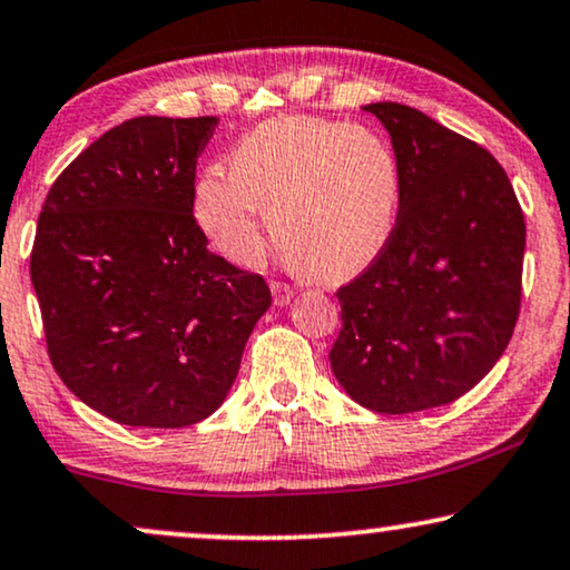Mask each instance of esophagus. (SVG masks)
I'll return each mask as SVG.
<instances>
[{"label": "esophagus", "instance_id": "esophagus-1", "mask_svg": "<svg viewBox=\"0 0 570 570\" xmlns=\"http://www.w3.org/2000/svg\"><path fill=\"white\" fill-rule=\"evenodd\" d=\"M271 289H273V302H276L278 307H286L294 299V289H292L289 284H281V281H273Z\"/></svg>", "mask_w": 570, "mask_h": 570}]
</instances>
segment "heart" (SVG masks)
I'll return each mask as SVG.
<instances>
[{"mask_svg": "<svg viewBox=\"0 0 570 570\" xmlns=\"http://www.w3.org/2000/svg\"><path fill=\"white\" fill-rule=\"evenodd\" d=\"M401 208L393 148L364 127L315 117L265 121L206 171L193 210L218 253L255 265L268 216L276 247L315 278H344L389 245Z\"/></svg>", "mask_w": 570, "mask_h": 570, "instance_id": "heart-1", "label": "heart"}]
</instances>
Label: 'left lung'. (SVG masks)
<instances>
[{
    "label": "left lung",
    "instance_id": "left-lung-1",
    "mask_svg": "<svg viewBox=\"0 0 570 570\" xmlns=\"http://www.w3.org/2000/svg\"><path fill=\"white\" fill-rule=\"evenodd\" d=\"M391 135L401 208L383 253L341 286L336 381L377 414L472 391L503 356L521 307L527 224L495 158L412 106H364Z\"/></svg>",
    "mask_w": 570,
    "mask_h": 570
}]
</instances>
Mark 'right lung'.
Here are the masks:
<instances>
[{"instance_id": "add662e5", "label": "right lung", "mask_w": 570, "mask_h": 570, "mask_svg": "<svg viewBox=\"0 0 570 570\" xmlns=\"http://www.w3.org/2000/svg\"><path fill=\"white\" fill-rule=\"evenodd\" d=\"M216 117H135L82 150L38 216L30 281L47 348L82 404L187 428L224 404L271 307L263 276L208 249L195 166Z\"/></svg>"}]
</instances>
